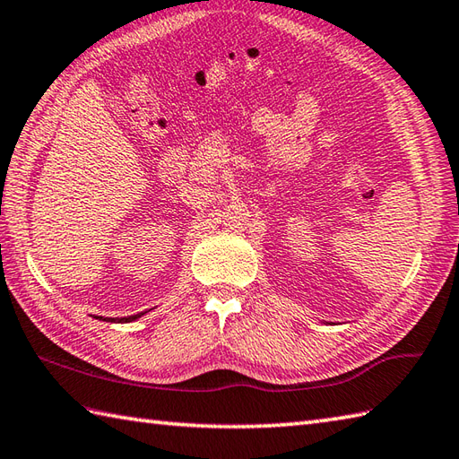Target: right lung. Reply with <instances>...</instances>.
I'll return each mask as SVG.
<instances>
[{
	"mask_svg": "<svg viewBox=\"0 0 459 459\" xmlns=\"http://www.w3.org/2000/svg\"><path fill=\"white\" fill-rule=\"evenodd\" d=\"M143 314H135V316H130V317H118V319H114V317H108V321H114V324H128V321H134V319H138V317H142ZM99 319V317H96ZM102 319V317H100Z\"/></svg>",
	"mask_w": 459,
	"mask_h": 459,
	"instance_id": "add662e5",
	"label": "right lung"
}]
</instances>
